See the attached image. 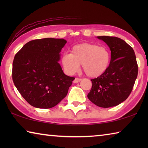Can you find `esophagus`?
<instances>
[{
    "label": "esophagus",
    "mask_w": 148,
    "mask_h": 148,
    "mask_svg": "<svg viewBox=\"0 0 148 148\" xmlns=\"http://www.w3.org/2000/svg\"><path fill=\"white\" fill-rule=\"evenodd\" d=\"M80 81H81V79L79 78V77H76V78L74 79L73 82L74 83H78V82H79Z\"/></svg>",
    "instance_id": "esophagus-1"
}]
</instances>
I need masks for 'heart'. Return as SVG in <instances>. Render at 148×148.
I'll list each match as a JSON object with an SVG mask.
<instances>
[{
    "mask_svg": "<svg viewBox=\"0 0 148 148\" xmlns=\"http://www.w3.org/2000/svg\"><path fill=\"white\" fill-rule=\"evenodd\" d=\"M110 60L111 53L106 47L83 43L72 47L71 53L64 54L61 64L64 71L69 74L77 72L82 64V69L87 76L97 77L107 71Z\"/></svg>",
    "mask_w": 148,
    "mask_h": 148,
    "instance_id": "obj_1",
    "label": "heart"
}]
</instances>
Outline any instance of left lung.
Returning a JSON list of instances; mask_svg holds the SVG:
<instances>
[{
    "label": "left lung",
    "instance_id": "obj_1",
    "mask_svg": "<svg viewBox=\"0 0 148 148\" xmlns=\"http://www.w3.org/2000/svg\"><path fill=\"white\" fill-rule=\"evenodd\" d=\"M111 50V61L107 71L91 79L92 87L87 97L102 108L116 106L131 94L138 76V67L132 47L123 40L115 36H102Z\"/></svg>",
    "mask_w": 148,
    "mask_h": 148
}]
</instances>
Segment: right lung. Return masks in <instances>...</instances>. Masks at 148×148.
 <instances>
[{
    "label": "right lung",
    "mask_w": 148,
    "mask_h": 148,
    "mask_svg": "<svg viewBox=\"0 0 148 148\" xmlns=\"http://www.w3.org/2000/svg\"><path fill=\"white\" fill-rule=\"evenodd\" d=\"M66 43L62 38L33 40L19 50L12 64V79L17 89L29 104L50 108L68 93L75 79L64 74L58 61Z\"/></svg>",
    "instance_id": "add662e5"
}]
</instances>
